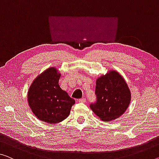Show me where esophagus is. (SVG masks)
Returning <instances> with one entry per match:
<instances>
[{
	"label": "esophagus",
	"mask_w": 159,
	"mask_h": 159,
	"mask_svg": "<svg viewBox=\"0 0 159 159\" xmlns=\"http://www.w3.org/2000/svg\"><path fill=\"white\" fill-rule=\"evenodd\" d=\"M79 102H80V103H85V102H86V99H85V98L80 99Z\"/></svg>",
	"instance_id": "1"
}]
</instances>
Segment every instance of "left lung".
<instances>
[{"mask_svg":"<svg viewBox=\"0 0 159 159\" xmlns=\"http://www.w3.org/2000/svg\"><path fill=\"white\" fill-rule=\"evenodd\" d=\"M97 101L90 108L102 121H111L121 116L131 102V92L125 80L115 70L97 78L95 87Z\"/></svg>","mask_w":159,"mask_h":159,"instance_id":"obj_1","label":"left lung"}]
</instances>
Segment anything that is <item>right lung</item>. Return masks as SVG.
<instances>
[{
	"instance_id": "add662e5",
	"label": "right lung",
	"mask_w": 159,
	"mask_h": 159,
	"mask_svg": "<svg viewBox=\"0 0 159 159\" xmlns=\"http://www.w3.org/2000/svg\"><path fill=\"white\" fill-rule=\"evenodd\" d=\"M61 74L55 67H50L32 82L28 92V102L33 113L40 120L48 124H57L67 118L75 103L61 89Z\"/></svg>"
}]
</instances>
